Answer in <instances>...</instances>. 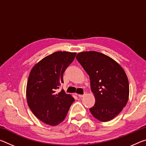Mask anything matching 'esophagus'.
I'll return each instance as SVG.
<instances>
[{
    "label": "esophagus",
    "instance_id": "1",
    "mask_svg": "<svg viewBox=\"0 0 146 146\" xmlns=\"http://www.w3.org/2000/svg\"><path fill=\"white\" fill-rule=\"evenodd\" d=\"M86 95V94H84L83 95H81V94H78V96L80 98H83V97H84V96Z\"/></svg>",
    "mask_w": 146,
    "mask_h": 146
}]
</instances>
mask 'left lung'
Here are the masks:
<instances>
[{"mask_svg":"<svg viewBox=\"0 0 146 146\" xmlns=\"http://www.w3.org/2000/svg\"><path fill=\"white\" fill-rule=\"evenodd\" d=\"M76 58L88 74L96 99L90 112L101 121L114 118L129 99V80L124 69L112 58L99 52H79Z\"/></svg>","mask_w":146,"mask_h":146,"instance_id":"left-lung-1","label":"left lung"}]
</instances>
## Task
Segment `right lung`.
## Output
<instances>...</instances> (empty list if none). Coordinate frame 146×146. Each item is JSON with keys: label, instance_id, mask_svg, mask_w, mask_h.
Returning <instances> with one entry per match:
<instances>
[{"label": "right lung", "instance_id": "1", "mask_svg": "<svg viewBox=\"0 0 146 146\" xmlns=\"http://www.w3.org/2000/svg\"><path fill=\"white\" fill-rule=\"evenodd\" d=\"M76 52L58 51L38 62L31 69L27 85V99L34 115L41 121L56 126L64 121L75 99L63 90V74L73 61Z\"/></svg>", "mask_w": 146, "mask_h": 146}]
</instances>
